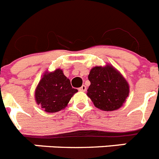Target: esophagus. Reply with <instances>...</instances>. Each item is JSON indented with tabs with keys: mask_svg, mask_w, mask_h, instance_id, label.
Returning <instances> with one entry per match:
<instances>
[{
	"mask_svg": "<svg viewBox=\"0 0 159 159\" xmlns=\"http://www.w3.org/2000/svg\"><path fill=\"white\" fill-rule=\"evenodd\" d=\"M87 90V88L85 85H82V86L79 89V91H80V92H85Z\"/></svg>",
	"mask_w": 159,
	"mask_h": 159,
	"instance_id": "1",
	"label": "esophagus"
}]
</instances>
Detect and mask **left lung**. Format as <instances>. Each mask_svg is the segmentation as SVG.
I'll return each instance as SVG.
<instances>
[{
    "label": "left lung",
    "mask_w": 159,
    "mask_h": 159,
    "mask_svg": "<svg viewBox=\"0 0 159 159\" xmlns=\"http://www.w3.org/2000/svg\"><path fill=\"white\" fill-rule=\"evenodd\" d=\"M89 80L91 84L87 95L95 106L100 109H118L128 97V83L112 66H95L89 73Z\"/></svg>",
    "instance_id": "8db88e82"
}]
</instances>
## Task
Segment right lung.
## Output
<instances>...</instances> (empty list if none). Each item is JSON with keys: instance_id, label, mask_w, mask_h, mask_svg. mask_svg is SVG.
Returning a JSON list of instances; mask_svg holds the SVG:
<instances>
[{"instance_id": "add662e5", "label": "right lung", "mask_w": 159, "mask_h": 159, "mask_svg": "<svg viewBox=\"0 0 159 159\" xmlns=\"http://www.w3.org/2000/svg\"><path fill=\"white\" fill-rule=\"evenodd\" d=\"M77 92L63 70L57 69L43 75L35 91V100L46 112H55L65 108Z\"/></svg>"}]
</instances>
